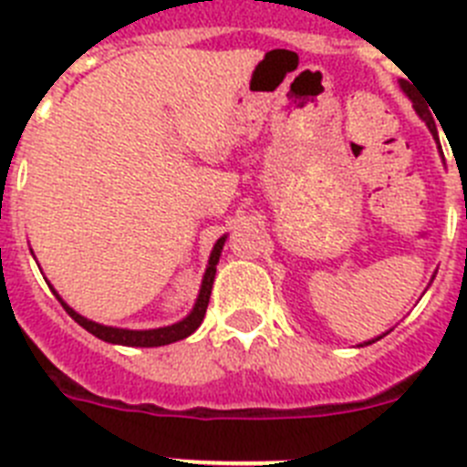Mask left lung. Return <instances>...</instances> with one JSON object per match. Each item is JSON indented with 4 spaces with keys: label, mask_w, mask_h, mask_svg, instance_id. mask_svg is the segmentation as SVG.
<instances>
[{
    "label": "left lung",
    "mask_w": 467,
    "mask_h": 467,
    "mask_svg": "<svg viewBox=\"0 0 467 467\" xmlns=\"http://www.w3.org/2000/svg\"><path fill=\"white\" fill-rule=\"evenodd\" d=\"M400 88L404 90V95H407V98H410L411 102L416 100V98H414V90H411V86L407 84V81H400ZM414 107H416V105H414ZM416 111H419V109H416ZM419 117L423 119V121H426L428 130H431V133H432V138L437 140V128H435V121H432V117H428V114H426V117H423V114H420V111H419ZM437 144H440V140H437ZM442 159H444V156H442ZM381 337H383V334H381ZM381 337H377V339H369V341H365V344H360V346H369V344H374V341H379V339H381Z\"/></svg>",
    "instance_id": "8db88e82"
}]
</instances>
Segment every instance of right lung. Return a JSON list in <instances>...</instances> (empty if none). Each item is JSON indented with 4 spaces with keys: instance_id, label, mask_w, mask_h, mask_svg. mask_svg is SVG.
<instances>
[{
    "instance_id": "add662e5",
    "label": "right lung",
    "mask_w": 467,
    "mask_h": 467,
    "mask_svg": "<svg viewBox=\"0 0 467 467\" xmlns=\"http://www.w3.org/2000/svg\"><path fill=\"white\" fill-rule=\"evenodd\" d=\"M224 243H226V234L222 238H217V243L213 245V253H210L208 259V266H205V274L203 280H201V290H198L196 296V304L193 308L189 311L187 317H182L180 323H172L166 325V327H156V329H123V327H111V325H100L95 323V320H88V317L79 316V313L74 311L69 304H65L63 296L57 295L56 287L48 283L53 295L57 296V301L63 304L65 311L69 313L72 320L81 325L86 332H90L93 337L98 339L107 341V344H119V346H138V348H154V346H166V344H175L180 339H187L189 334L196 332L201 327L205 317V308H208V301H210V292H213V283H214V274H217V264H220L222 257V250H224Z\"/></svg>"
}]
</instances>
